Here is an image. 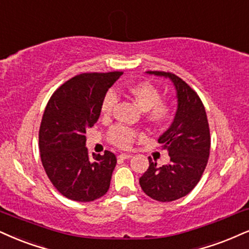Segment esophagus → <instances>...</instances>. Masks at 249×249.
Instances as JSON below:
<instances>
[{
    "mask_svg": "<svg viewBox=\"0 0 249 249\" xmlns=\"http://www.w3.org/2000/svg\"><path fill=\"white\" fill-rule=\"evenodd\" d=\"M119 158H121V159H129V158H131V155H130V153H120Z\"/></svg>",
    "mask_w": 249,
    "mask_h": 249,
    "instance_id": "esophagus-1",
    "label": "esophagus"
}]
</instances>
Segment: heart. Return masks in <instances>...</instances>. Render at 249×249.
<instances>
[{
  "label": "heart",
  "instance_id": "1",
  "mask_svg": "<svg viewBox=\"0 0 249 249\" xmlns=\"http://www.w3.org/2000/svg\"><path fill=\"white\" fill-rule=\"evenodd\" d=\"M128 94L136 101L143 110H145L149 121L155 124H162L172 116L170 103L160 99V92L149 82H140L127 88ZM118 96L113 90L107 91L100 104V112L104 116H109L114 108ZM139 131L124 124H115L108 131V141L115 146L127 149L131 146Z\"/></svg>",
  "mask_w": 249,
  "mask_h": 249
}]
</instances>
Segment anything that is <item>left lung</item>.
Wrapping results in <instances>:
<instances>
[{
	"label": "left lung",
	"instance_id": "1",
	"mask_svg": "<svg viewBox=\"0 0 249 249\" xmlns=\"http://www.w3.org/2000/svg\"><path fill=\"white\" fill-rule=\"evenodd\" d=\"M170 78L177 91L178 108L170 128L158 143L168 151L171 161L157 166L149 158V168L140 178L141 188L159 202H171L189 194L201 179L210 153L207 113L197 93L172 72L146 71Z\"/></svg>",
	"mask_w": 249,
	"mask_h": 249
}]
</instances>
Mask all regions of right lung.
<instances>
[{
  "mask_svg": "<svg viewBox=\"0 0 249 249\" xmlns=\"http://www.w3.org/2000/svg\"><path fill=\"white\" fill-rule=\"evenodd\" d=\"M121 71L75 76L54 92L39 129V149L46 174L63 196L78 202L100 198L109 188L116 165L113 152L90 157L87 130L99 119L100 104Z\"/></svg>",
  "mask_w": 249,
  "mask_h": 249,
  "instance_id": "add662e5",
  "label": "right lung"
}]
</instances>
